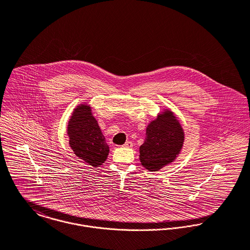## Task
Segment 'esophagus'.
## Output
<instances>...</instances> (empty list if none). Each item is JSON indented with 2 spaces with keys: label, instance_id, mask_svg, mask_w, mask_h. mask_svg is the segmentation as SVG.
I'll return each instance as SVG.
<instances>
[{
  "label": "esophagus",
  "instance_id": "34e87169",
  "mask_svg": "<svg viewBox=\"0 0 250 250\" xmlns=\"http://www.w3.org/2000/svg\"><path fill=\"white\" fill-rule=\"evenodd\" d=\"M124 146L127 147V148H132L134 146V143H132V142H127V143L124 144Z\"/></svg>",
  "mask_w": 250,
  "mask_h": 250
}]
</instances>
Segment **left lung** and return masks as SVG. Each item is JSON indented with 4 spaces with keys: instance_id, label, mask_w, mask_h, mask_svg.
Segmentation results:
<instances>
[{
    "instance_id": "obj_1",
    "label": "left lung",
    "mask_w": 250,
    "mask_h": 250,
    "mask_svg": "<svg viewBox=\"0 0 250 250\" xmlns=\"http://www.w3.org/2000/svg\"><path fill=\"white\" fill-rule=\"evenodd\" d=\"M185 131L175 113L163 108L146 127L145 140L140 147V161L149 171H158L173 163L182 151Z\"/></svg>"
}]
</instances>
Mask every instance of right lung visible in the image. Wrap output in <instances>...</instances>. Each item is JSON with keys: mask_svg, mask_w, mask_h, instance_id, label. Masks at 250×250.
I'll return each mask as SVG.
<instances>
[{"mask_svg": "<svg viewBox=\"0 0 250 250\" xmlns=\"http://www.w3.org/2000/svg\"><path fill=\"white\" fill-rule=\"evenodd\" d=\"M67 136L73 153L88 166L98 167L107 160L109 147L90 105L82 103L74 108L67 123Z\"/></svg>", "mask_w": 250, "mask_h": 250, "instance_id": "add662e5", "label": "right lung"}]
</instances>
